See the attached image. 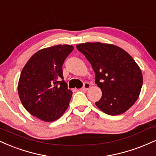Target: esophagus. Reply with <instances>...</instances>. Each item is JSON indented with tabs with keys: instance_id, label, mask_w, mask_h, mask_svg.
<instances>
[{
	"instance_id": "esophagus-1",
	"label": "esophagus",
	"mask_w": 156,
	"mask_h": 156,
	"mask_svg": "<svg viewBox=\"0 0 156 156\" xmlns=\"http://www.w3.org/2000/svg\"><path fill=\"white\" fill-rule=\"evenodd\" d=\"M90 84H89V83H85L83 84V87H82L81 89H80V90H81V91H87V90H88V89L90 88Z\"/></svg>"
}]
</instances>
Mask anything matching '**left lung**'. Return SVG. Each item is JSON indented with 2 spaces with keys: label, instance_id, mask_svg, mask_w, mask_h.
<instances>
[{
  "label": "left lung",
  "instance_id": "8db88e82",
  "mask_svg": "<svg viewBox=\"0 0 156 156\" xmlns=\"http://www.w3.org/2000/svg\"><path fill=\"white\" fill-rule=\"evenodd\" d=\"M95 74V83L102 97L95 104L109 115L122 114L139 98L143 78L138 64L126 51L118 46L101 42L77 44Z\"/></svg>",
  "mask_w": 156,
  "mask_h": 156
}]
</instances>
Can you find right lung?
<instances>
[{
	"instance_id": "right-lung-1",
	"label": "right lung",
	"mask_w": 156,
	"mask_h": 156,
	"mask_svg": "<svg viewBox=\"0 0 156 156\" xmlns=\"http://www.w3.org/2000/svg\"><path fill=\"white\" fill-rule=\"evenodd\" d=\"M73 49L69 44L44 48L32 55L23 67L18 94L24 108L33 116L53 122L67 110L73 92L63 80L62 65Z\"/></svg>"
}]
</instances>
